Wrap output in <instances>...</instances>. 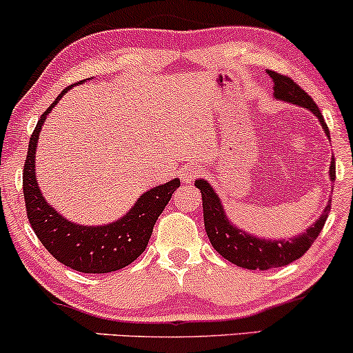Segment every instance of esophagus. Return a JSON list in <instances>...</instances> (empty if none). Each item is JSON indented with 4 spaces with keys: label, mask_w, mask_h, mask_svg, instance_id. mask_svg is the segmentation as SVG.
Instances as JSON below:
<instances>
[{
    "label": "esophagus",
    "mask_w": 353,
    "mask_h": 353,
    "mask_svg": "<svg viewBox=\"0 0 353 353\" xmlns=\"http://www.w3.org/2000/svg\"><path fill=\"white\" fill-rule=\"evenodd\" d=\"M199 176H201V168H199L197 164H188L181 171V179L182 182H185V184H190V182L197 179Z\"/></svg>",
    "instance_id": "34e87169"
}]
</instances>
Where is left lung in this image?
Here are the masks:
<instances>
[{
    "mask_svg": "<svg viewBox=\"0 0 353 353\" xmlns=\"http://www.w3.org/2000/svg\"><path fill=\"white\" fill-rule=\"evenodd\" d=\"M268 75L273 80L274 97L278 100L291 101V103L304 107L319 118L322 128L325 134L329 136V128H327L324 117H322L319 107L314 103L311 97L305 93L298 83L288 75H281L278 72L268 70ZM330 181L335 179V159L330 161ZM195 188L201 189L202 194V207H203V225H205L207 236H209L212 246L217 250L219 254H222L225 260L232 261L233 265L241 266L246 270H270L286 266L294 260H299L303 254L311 248L314 240L319 236L327 215L330 212V201L327 203L324 214L317 220L312 227H309L303 235L294 236L290 241L281 240H263L256 236L248 235V233L239 230L228 222L225 217V212L222 209V203L214 189L207 184V181H195Z\"/></svg>",
    "mask_w": 353,
    "mask_h": 353,
    "instance_id": "1",
    "label": "left lung"
}]
</instances>
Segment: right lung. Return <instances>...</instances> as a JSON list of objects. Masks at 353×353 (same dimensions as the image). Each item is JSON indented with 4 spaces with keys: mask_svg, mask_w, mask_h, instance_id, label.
Listing matches in <instances>:
<instances>
[{
    "mask_svg": "<svg viewBox=\"0 0 353 353\" xmlns=\"http://www.w3.org/2000/svg\"><path fill=\"white\" fill-rule=\"evenodd\" d=\"M82 82L85 80H80L77 83ZM74 85H69L65 90H62L54 103L41 114L29 139L23 171L26 214L37 239L55 260L80 273H110L128 266L146 250L156 220L163 214L164 207L171 201L172 192L179 188L181 182L179 179H172L164 185L148 190L125 217L105 227H80L70 223L48 205L37 188L36 171H34L36 143L46 117L62 99L63 93Z\"/></svg>",
    "mask_w": 353,
    "mask_h": 353,
    "instance_id": "add662e5",
    "label": "right lung"
}]
</instances>
